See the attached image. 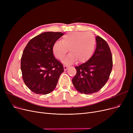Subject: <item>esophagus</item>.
<instances>
[{"label":"esophagus","mask_w":133,"mask_h":133,"mask_svg":"<svg viewBox=\"0 0 133 133\" xmlns=\"http://www.w3.org/2000/svg\"><path fill=\"white\" fill-rule=\"evenodd\" d=\"M68 66H66V65H65L64 66V70L65 71H66L67 69L68 68Z\"/></svg>","instance_id":"esophagus-1"}]
</instances>
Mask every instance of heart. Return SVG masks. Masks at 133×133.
Returning <instances> with one entry per match:
<instances>
[{"instance_id":"heart-1","label":"heart","mask_w":133,"mask_h":133,"mask_svg":"<svg viewBox=\"0 0 133 133\" xmlns=\"http://www.w3.org/2000/svg\"><path fill=\"white\" fill-rule=\"evenodd\" d=\"M95 45V38L90 32H75L65 35L62 43L56 42L53 45V53L59 60L66 55L68 50L69 55L65 59V64L77 60L84 62L91 57Z\"/></svg>"}]
</instances>
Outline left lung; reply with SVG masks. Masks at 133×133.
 Returning a JSON list of instances; mask_svg holds the SVG:
<instances>
[{"label":"left lung","mask_w":133,"mask_h":133,"mask_svg":"<svg viewBox=\"0 0 133 133\" xmlns=\"http://www.w3.org/2000/svg\"><path fill=\"white\" fill-rule=\"evenodd\" d=\"M95 51L87 62L76 66L72 79L75 88L81 93L90 94L100 90L106 83L113 67V58L107 42L96 37Z\"/></svg>","instance_id":"obj_1"}]
</instances>
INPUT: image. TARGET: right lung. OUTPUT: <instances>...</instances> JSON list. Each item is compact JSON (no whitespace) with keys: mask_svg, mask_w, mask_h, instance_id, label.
I'll use <instances>...</instances> for the list:
<instances>
[{"mask_svg":"<svg viewBox=\"0 0 133 133\" xmlns=\"http://www.w3.org/2000/svg\"><path fill=\"white\" fill-rule=\"evenodd\" d=\"M64 33L46 32L32 38L21 59L22 77L26 86L38 94H47L55 88L64 66L56 59L53 48Z\"/></svg>","mask_w":133,"mask_h":133,"instance_id":"add662e5","label":"right lung"}]
</instances>
